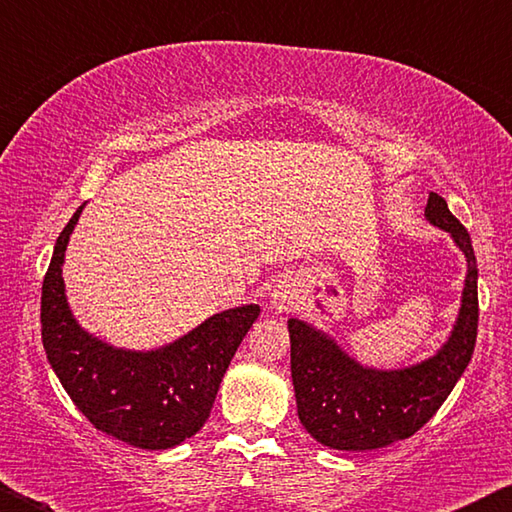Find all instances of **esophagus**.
Returning <instances> with one entry per match:
<instances>
[{
	"label": "esophagus",
	"mask_w": 512,
	"mask_h": 512,
	"mask_svg": "<svg viewBox=\"0 0 512 512\" xmlns=\"http://www.w3.org/2000/svg\"><path fill=\"white\" fill-rule=\"evenodd\" d=\"M271 305L275 311H291L298 305V289L291 282H277L271 291Z\"/></svg>",
	"instance_id": "esophagus-1"
}]
</instances>
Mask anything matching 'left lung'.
Instances as JSON below:
<instances>
[{"label":"left lung","instance_id":"8db88e82","mask_svg":"<svg viewBox=\"0 0 512 512\" xmlns=\"http://www.w3.org/2000/svg\"><path fill=\"white\" fill-rule=\"evenodd\" d=\"M424 216L449 232L467 259L456 325L449 341L431 359L402 370L366 368L327 334L289 318L298 418L320 445L366 452L413 436L443 406L472 359L479 327V271L472 239L465 225L449 212L443 196L429 194Z\"/></svg>","mask_w":512,"mask_h":512}]
</instances>
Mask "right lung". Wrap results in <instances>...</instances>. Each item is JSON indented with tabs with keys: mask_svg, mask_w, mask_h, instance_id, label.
<instances>
[{
	"mask_svg": "<svg viewBox=\"0 0 512 512\" xmlns=\"http://www.w3.org/2000/svg\"><path fill=\"white\" fill-rule=\"evenodd\" d=\"M83 205L60 232L42 282V345L60 384L99 431L140 449H169L210 418L219 384L259 305L207 318L176 343L133 352L94 339L67 307L63 259Z\"/></svg>",
	"mask_w": 512,
	"mask_h": 512,
	"instance_id": "right-lung-1",
	"label": "right lung"
}]
</instances>
